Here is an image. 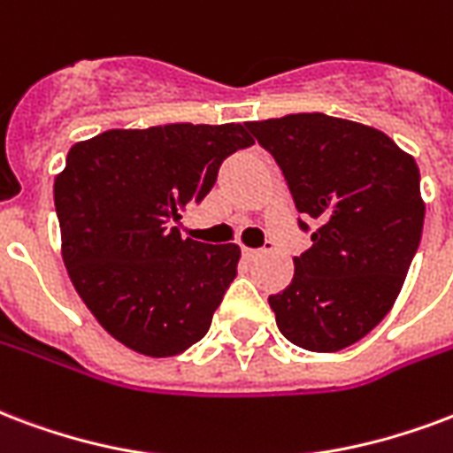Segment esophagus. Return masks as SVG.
Instances as JSON below:
<instances>
[{"instance_id": "1", "label": "esophagus", "mask_w": 453, "mask_h": 453, "mask_svg": "<svg viewBox=\"0 0 453 453\" xmlns=\"http://www.w3.org/2000/svg\"><path fill=\"white\" fill-rule=\"evenodd\" d=\"M244 259H257L261 254H266V250H252V247H242Z\"/></svg>"}]
</instances>
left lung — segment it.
Listing matches in <instances>:
<instances>
[{"label":"left lung","mask_w":453,"mask_h":453,"mask_svg":"<svg viewBox=\"0 0 453 453\" xmlns=\"http://www.w3.org/2000/svg\"><path fill=\"white\" fill-rule=\"evenodd\" d=\"M247 129L283 170L295 209L314 223L290 286L269 297L278 329L311 353L353 346L394 307L418 252V163L380 129L321 112ZM300 227L310 230L304 220Z\"/></svg>","instance_id":"obj_1"}]
</instances>
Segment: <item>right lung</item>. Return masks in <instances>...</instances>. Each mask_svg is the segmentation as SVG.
Instances as JSON below:
<instances>
[{
  "instance_id": "obj_1",
  "label": "right lung",
  "mask_w": 453,
  "mask_h": 453,
  "mask_svg": "<svg viewBox=\"0 0 453 453\" xmlns=\"http://www.w3.org/2000/svg\"><path fill=\"white\" fill-rule=\"evenodd\" d=\"M247 124L110 129L73 143L55 177L62 259L76 293L119 343L173 357L206 336L237 276L240 247L182 240L180 211L252 146Z\"/></svg>"
}]
</instances>
